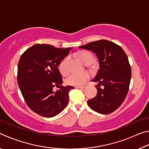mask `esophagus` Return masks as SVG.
I'll return each instance as SVG.
<instances>
[{"label": "esophagus", "mask_w": 149, "mask_h": 149, "mask_svg": "<svg viewBox=\"0 0 149 149\" xmlns=\"http://www.w3.org/2000/svg\"><path fill=\"white\" fill-rule=\"evenodd\" d=\"M75 88H76V89H84V88H85V87L84 86H76Z\"/></svg>", "instance_id": "esophagus-1"}]
</instances>
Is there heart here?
<instances>
[{
	"label": "heart",
	"instance_id": "1",
	"mask_svg": "<svg viewBox=\"0 0 149 149\" xmlns=\"http://www.w3.org/2000/svg\"><path fill=\"white\" fill-rule=\"evenodd\" d=\"M77 56L81 61L85 64L89 65L93 62L94 56L93 55L87 51H80L77 53ZM68 57H65L60 62L59 64V70L61 74L65 75L68 73ZM89 75L87 73H72L65 78V83L69 85L73 86H81L87 81L89 79Z\"/></svg>",
	"mask_w": 149,
	"mask_h": 149
}]
</instances>
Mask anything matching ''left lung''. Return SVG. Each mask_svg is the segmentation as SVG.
<instances>
[{"label":"left lung","instance_id":"8db88e82","mask_svg":"<svg viewBox=\"0 0 149 149\" xmlns=\"http://www.w3.org/2000/svg\"><path fill=\"white\" fill-rule=\"evenodd\" d=\"M79 48L91 50L99 62V69L92 79L99 83L96 85L97 94L88 100V105L100 114L114 112L124 101L129 91L132 69L127 55L119 45L104 39Z\"/></svg>","mask_w":149,"mask_h":149}]
</instances>
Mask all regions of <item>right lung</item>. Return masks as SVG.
<instances>
[{
  "mask_svg": "<svg viewBox=\"0 0 149 149\" xmlns=\"http://www.w3.org/2000/svg\"><path fill=\"white\" fill-rule=\"evenodd\" d=\"M71 48L58 49L52 45L36 44L27 49L17 65V79L25 102L37 114L51 118L58 114L69 101L72 86H63L58 66ZM55 86L60 89L54 92Z\"/></svg>",
  "mask_w": 149,
  "mask_h": 149,
  "instance_id": "right-lung-1",
  "label": "right lung"
}]
</instances>
